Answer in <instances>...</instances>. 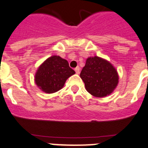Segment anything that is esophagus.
<instances>
[{
  "label": "esophagus",
  "instance_id": "esophagus-1",
  "mask_svg": "<svg viewBox=\"0 0 148 148\" xmlns=\"http://www.w3.org/2000/svg\"><path fill=\"white\" fill-rule=\"evenodd\" d=\"M75 71L76 73V74H79L80 73V67L79 66H77L75 68Z\"/></svg>",
  "mask_w": 148,
  "mask_h": 148
}]
</instances>
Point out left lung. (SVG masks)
Wrapping results in <instances>:
<instances>
[{"instance_id":"obj_1","label":"left lung","mask_w":148,"mask_h":148,"mask_svg":"<svg viewBox=\"0 0 148 148\" xmlns=\"http://www.w3.org/2000/svg\"><path fill=\"white\" fill-rule=\"evenodd\" d=\"M87 92L102 98L114 91L119 84V74L110 62L99 56L87 58L80 73Z\"/></svg>"}]
</instances>
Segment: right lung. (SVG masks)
<instances>
[{
    "label": "right lung",
    "mask_w": 148,
    "mask_h": 148,
    "mask_svg": "<svg viewBox=\"0 0 148 148\" xmlns=\"http://www.w3.org/2000/svg\"><path fill=\"white\" fill-rule=\"evenodd\" d=\"M75 73L66 60L59 56H53L38 66L35 83L43 92L53 93L62 89L66 79Z\"/></svg>",
    "instance_id": "1"
}]
</instances>
